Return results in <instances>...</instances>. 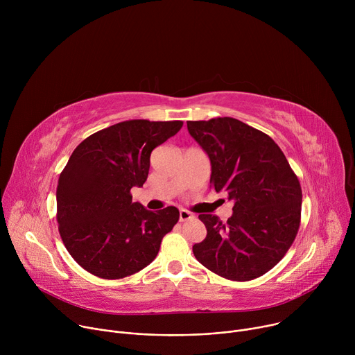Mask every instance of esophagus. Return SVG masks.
<instances>
[{"label":"esophagus","mask_w":355,"mask_h":355,"mask_svg":"<svg viewBox=\"0 0 355 355\" xmlns=\"http://www.w3.org/2000/svg\"><path fill=\"white\" fill-rule=\"evenodd\" d=\"M192 218H193V215L189 214L188 211H185V209L180 211V222H185V220H189Z\"/></svg>","instance_id":"1"}]
</instances>
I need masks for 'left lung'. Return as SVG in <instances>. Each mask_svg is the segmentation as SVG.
<instances>
[{
	"instance_id": "8db88e82",
	"label": "left lung",
	"mask_w": 355,
	"mask_h": 355,
	"mask_svg": "<svg viewBox=\"0 0 355 355\" xmlns=\"http://www.w3.org/2000/svg\"><path fill=\"white\" fill-rule=\"evenodd\" d=\"M187 128L209 157L212 188L234 202L226 223L216 215H199L207 237L193 244V256L223 278H259L281 261L296 237L299 180L278 144L241 121H188Z\"/></svg>"
}]
</instances>
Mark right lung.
<instances>
[{
	"label": "right lung",
	"instance_id": "right-lung-1",
	"mask_svg": "<svg viewBox=\"0 0 355 355\" xmlns=\"http://www.w3.org/2000/svg\"><path fill=\"white\" fill-rule=\"evenodd\" d=\"M181 121H126L83 140L59 177L56 200L62 240L88 272L119 279L153 261L180 212L147 211L132 202L143 187L153 148L174 136Z\"/></svg>",
	"mask_w": 355,
	"mask_h": 355
}]
</instances>
